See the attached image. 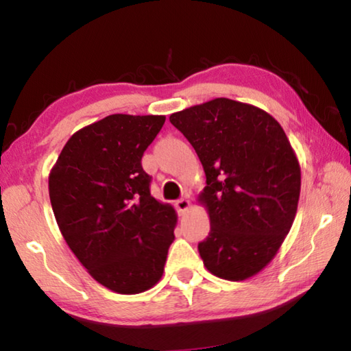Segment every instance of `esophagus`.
Here are the masks:
<instances>
[{"mask_svg":"<svg viewBox=\"0 0 351 351\" xmlns=\"http://www.w3.org/2000/svg\"><path fill=\"white\" fill-rule=\"evenodd\" d=\"M190 207H192V201L187 199V198H181L176 201V209L180 213H186Z\"/></svg>","mask_w":351,"mask_h":351,"instance_id":"34e87169","label":"esophagus"}]
</instances>
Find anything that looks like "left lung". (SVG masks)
<instances>
[{
	"label": "left lung",
	"instance_id": "8db88e82",
	"mask_svg": "<svg viewBox=\"0 0 351 351\" xmlns=\"http://www.w3.org/2000/svg\"><path fill=\"white\" fill-rule=\"evenodd\" d=\"M204 167L198 203L210 232L198 245L206 269L240 282L266 268L294 223L300 164L274 117L258 106L218 97L173 112Z\"/></svg>",
	"mask_w": 351,
	"mask_h": 351
}]
</instances>
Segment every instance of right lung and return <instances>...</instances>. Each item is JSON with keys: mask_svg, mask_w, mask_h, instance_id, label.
Here are the masks:
<instances>
[{"mask_svg": "<svg viewBox=\"0 0 351 351\" xmlns=\"http://www.w3.org/2000/svg\"><path fill=\"white\" fill-rule=\"evenodd\" d=\"M165 116L111 114L80 128L49 173L58 229L94 280L139 294L161 280L178 221L150 193L141 159Z\"/></svg>", "mask_w": 351, "mask_h": 351, "instance_id": "add662e5", "label": "right lung"}]
</instances>
